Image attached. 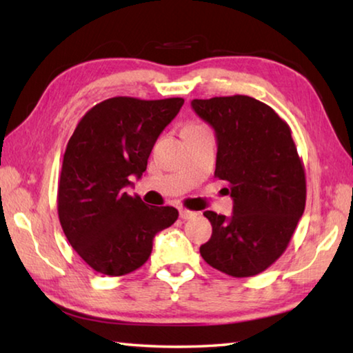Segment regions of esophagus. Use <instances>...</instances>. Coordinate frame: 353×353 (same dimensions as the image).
I'll return each mask as SVG.
<instances>
[{
    "label": "esophagus",
    "instance_id": "34e87169",
    "mask_svg": "<svg viewBox=\"0 0 353 353\" xmlns=\"http://www.w3.org/2000/svg\"><path fill=\"white\" fill-rule=\"evenodd\" d=\"M179 214H181L182 219H191V218H194L198 213L187 210V208H181V212H179Z\"/></svg>",
    "mask_w": 353,
    "mask_h": 353
}]
</instances>
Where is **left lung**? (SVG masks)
<instances>
[{
	"label": "left lung",
	"mask_w": 353,
	"mask_h": 353,
	"mask_svg": "<svg viewBox=\"0 0 353 353\" xmlns=\"http://www.w3.org/2000/svg\"><path fill=\"white\" fill-rule=\"evenodd\" d=\"M191 107L214 129V177L229 183L234 199L229 218L204 212L213 232L199 252L227 276H256L285 252L305 210V170L291 129L244 94L193 99Z\"/></svg>",
	"instance_id": "left-lung-1"
}]
</instances>
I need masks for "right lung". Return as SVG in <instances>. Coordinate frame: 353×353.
<instances>
[{
	"instance_id": "obj_1",
	"label": "right lung",
	"mask_w": 353,
	"mask_h": 353,
	"mask_svg": "<svg viewBox=\"0 0 353 353\" xmlns=\"http://www.w3.org/2000/svg\"><path fill=\"white\" fill-rule=\"evenodd\" d=\"M182 105V98L117 97L77 123L63 154L57 212L67 240L97 272L118 277L139 270L154 236L176 223L174 207H149L124 187L146 171L154 143Z\"/></svg>"
}]
</instances>
